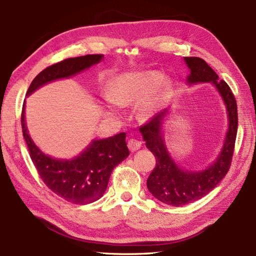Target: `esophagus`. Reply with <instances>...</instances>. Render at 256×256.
I'll list each match as a JSON object with an SVG mask.
<instances>
[{
    "mask_svg": "<svg viewBox=\"0 0 256 256\" xmlns=\"http://www.w3.org/2000/svg\"><path fill=\"white\" fill-rule=\"evenodd\" d=\"M142 146V142L136 140V139H129L128 140V148L132 152H134L136 151V150H139Z\"/></svg>",
    "mask_w": 256,
    "mask_h": 256,
    "instance_id": "34e87169",
    "label": "esophagus"
}]
</instances>
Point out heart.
Returning a JSON list of instances; mask_svg holds the SVG:
<instances>
[{"mask_svg": "<svg viewBox=\"0 0 256 256\" xmlns=\"http://www.w3.org/2000/svg\"><path fill=\"white\" fill-rule=\"evenodd\" d=\"M160 80L162 74L158 72L124 74L114 79L112 86L108 91V98L110 102L120 105H126L134 101H139L156 88ZM166 90L167 84H163L156 94L143 101L141 105V112L143 115L150 116L158 110Z\"/></svg>", "mask_w": 256, "mask_h": 256, "instance_id": "obj_1", "label": "heart"}]
</instances>
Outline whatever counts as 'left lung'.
<instances>
[{"mask_svg": "<svg viewBox=\"0 0 256 256\" xmlns=\"http://www.w3.org/2000/svg\"><path fill=\"white\" fill-rule=\"evenodd\" d=\"M184 60L190 70L189 84L213 82L220 91L227 108L229 127L220 156L213 165L201 172L182 170L168 154L160 132L162 120L166 115V110L150 118L140 127V132L146 141V148L156 158V166L146 180L148 189L158 200L172 206H180L200 200L220 182L232 165L238 130L236 101L229 86L218 78L217 74L204 60L192 56L184 58Z\"/></svg>", "mask_w": 256, "mask_h": 256, "instance_id": "8db88e82", "label": "left lung"}]
</instances>
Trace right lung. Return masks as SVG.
Returning a JSON list of instances; mask_svg holds the SVG:
<instances>
[{
	"instance_id": "1",
	"label": "right lung",
	"mask_w": 256,
	"mask_h": 256,
	"mask_svg": "<svg viewBox=\"0 0 256 256\" xmlns=\"http://www.w3.org/2000/svg\"><path fill=\"white\" fill-rule=\"evenodd\" d=\"M102 54L70 58L43 70L30 84L26 96L50 81L70 77L102 60ZM22 128L31 160L42 182L55 194L74 204H86L98 200L108 188L112 170L129 155L126 134L108 139L94 140L72 160H55L43 154L28 134L24 124V102L22 110Z\"/></svg>"
}]
</instances>
